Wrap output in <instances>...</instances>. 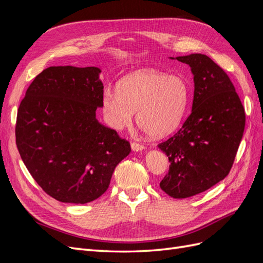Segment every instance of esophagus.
Masks as SVG:
<instances>
[{"mask_svg":"<svg viewBox=\"0 0 263 263\" xmlns=\"http://www.w3.org/2000/svg\"><path fill=\"white\" fill-rule=\"evenodd\" d=\"M132 149L134 151H140V150H144L145 149V146L142 144H139V142H132Z\"/></svg>","mask_w":263,"mask_h":263,"instance_id":"obj_1","label":"esophagus"}]
</instances>
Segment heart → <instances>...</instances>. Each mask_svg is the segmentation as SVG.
Wrapping results in <instances>:
<instances>
[{
  "instance_id": "heart-1",
  "label": "heart",
  "mask_w": 263,
  "mask_h": 263,
  "mask_svg": "<svg viewBox=\"0 0 263 263\" xmlns=\"http://www.w3.org/2000/svg\"><path fill=\"white\" fill-rule=\"evenodd\" d=\"M187 82L180 76H166L154 69L140 70L124 78L117 90L106 87L102 108L115 129L136 121L151 137H163L177 128L189 102Z\"/></svg>"
}]
</instances>
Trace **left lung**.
<instances>
[{
    "instance_id": "left-lung-1",
    "label": "left lung",
    "mask_w": 263,
    "mask_h": 263,
    "mask_svg": "<svg viewBox=\"0 0 263 263\" xmlns=\"http://www.w3.org/2000/svg\"><path fill=\"white\" fill-rule=\"evenodd\" d=\"M194 74L192 112L181 128L158 147L169 158L160 187L174 198L209 190L227 177L242 138L246 113L233 82L202 53L177 57Z\"/></svg>"
}]
</instances>
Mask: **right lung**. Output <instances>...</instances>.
Instances as JSON below:
<instances>
[{
    "mask_svg": "<svg viewBox=\"0 0 263 263\" xmlns=\"http://www.w3.org/2000/svg\"><path fill=\"white\" fill-rule=\"evenodd\" d=\"M101 70L49 67L30 83L21 102L15 136L24 164L46 194L85 204L108 189L130 153L129 141L98 122Z\"/></svg>",
    "mask_w": 263,
    "mask_h": 263,
    "instance_id": "add662e5",
    "label": "right lung"
}]
</instances>
